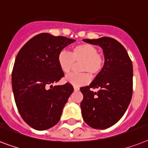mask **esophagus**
<instances>
[{
	"mask_svg": "<svg viewBox=\"0 0 148 148\" xmlns=\"http://www.w3.org/2000/svg\"><path fill=\"white\" fill-rule=\"evenodd\" d=\"M79 90V87H77V86H74V91L77 92V91Z\"/></svg>",
	"mask_w": 148,
	"mask_h": 148,
	"instance_id": "obj_1",
	"label": "esophagus"
}]
</instances>
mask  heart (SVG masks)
<instances>
[{
    "label": "heart",
    "instance_id": "obj_1",
    "mask_svg": "<svg viewBox=\"0 0 148 148\" xmlns=\"http://www.w3.org/2000/svg\"><path fill=\"white\" fill-rule=\"evenodd\" d=\"M57 61L61 70L69 73L74 66L75 62H82L80 65L81 74L71 73L65 77L66 82L75 86H84L90 81V76L98 75L103 69L105 58L99 54L96 47L88 43H82L75 46L72 49L71 53L61 51L58 55Z\"/></svg>",
    "mask_w": 148,
    "mask_h": 148
}]
</instances>
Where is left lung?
<instances>
[{
    "mask_svg": "<svg viewBox=\"0 0 148 148\" xmlns=\"http://www.w3.org/2000/svg\"><path fill=\"white\" fill-rule=\"evenodd\" d=\"M84 42L97 45L103 50L105 64L88 86L81 87L82 115L95 129H106L121 119L129 106L133 88V66L127 52L113 38L104 36ZM90 88H99L93 92Z\"/></svg>",
    "mask_w": 148,
    "mask_h": 148,
    "instance_id": "obj_1",
    "label": "left lung"
}]
</instances>
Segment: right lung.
<instances>
[{
    "label": "right lung",
    "mask_w": 148,
    "mask_h": 148,
    "mask_svg": "<svg viewBox=\"0 0 148 148\" xmlns=\"http://www.w3.org/2000/svg\"><path fill=\"white\" fill-rule=\"evenodd\" d=\"M75 41L43 33L26 42L16 55L12 72L14 99L22 119L34 129H49L60 121L73 87L68 82L53 86L64 76L57 57Z\"/></svg>",
    "instance_id": "add662e5"
}]
</instances>
